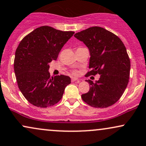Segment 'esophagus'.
I'll list each match as a JSON object with an SVG mask.
<instances>
[{
  "label": "esophagus",
  "mask_w": 146,
  "mask_h": 146,
  "mask_svg": "<svg viewBox=\"0 0 146 146\" xmlns=\"http://www.w3.org/2000/svg\"><path fill=\"white\" fill-rule=\"evenodd\" d=\"M75 81H78V82H80V80H79V79L76 78H71V82H74Z\"/></svg>",
  "instance_id": "1"
}]
</instances>
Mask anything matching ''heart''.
Listing matches in <instances>:
<instances>
[{"instance_id":"heart-1","label":"heart","mask_w":146,"mask_h":146,"mask_svg":"<svg viewBox=\"0 0 146 146\" xmlns=\"http://www.w3.org/2000/svg\"><path fill=\"white\" fill-rule=\"evenodd\" d=\"M74 73L75 74V73H76V72H74Z\"/></svg>"}]
</instances>
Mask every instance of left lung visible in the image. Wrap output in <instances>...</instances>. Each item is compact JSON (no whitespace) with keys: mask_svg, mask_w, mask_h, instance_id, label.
<instances>
[{"mask_svg":"<svg viewBox=\"0 0 146 146\" xmlns=\"http://www.w3.org/2000/svg\"><path fill=\"white\" fill-rule=\"evenodd\" d=\"M83 42L90 52L87 75H100L95 83L86 80L90 90L82 95L90 106L105 108L120 99L126 88L131 63L126 49L120 38L103 28L93 26L74 35Z\"/></svg>","mask_w":146,"mask_h":146,"instance_id":"1","label":"left lung"}]
</instances>
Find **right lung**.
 Here are the masks:
<instances>
[{"instance_id": "obj_1", "label": "right lung", "mask_w": 146, "mask_h": 146, "mask_svg": "<svg viewBox=\"0 0 146 146\" xmlns=\"http://www.w3.org/2000/svg\"><path fill=\"white\" fill-rule=\"evenodd\" d=\"M74 33L43 26L21 41L15 52L14 71L19 89L32 105L48 108L62 99L71 78L63 75L51 78L49 62L56 60L62 47Z\"/></svg>"}]
</instances>
